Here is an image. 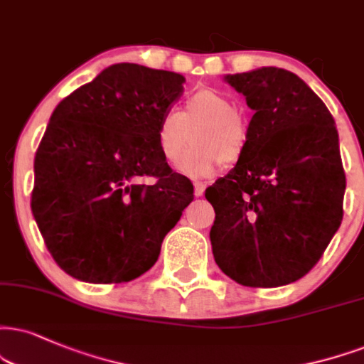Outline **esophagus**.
I'll list each match as a JSON object with an SVG mask.
<instances>
[{
  "mask_svg": "<svg viewBox=\"0 0 364 364\" xmlns=\"http://www.w3.org/2000/svg\"><path fill=\"white\" fill-rule=\"evenodd\" d=\"M204 191H205V183L196 181L194 182V196L196 197H200V196L204 194Z\"/></svg>",
  "mask_w": 364,
  "mask_h": 364,
  "instance_id": "34e87169",
  "label": "esophagus"
}]
</instances>
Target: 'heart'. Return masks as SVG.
<instances>
[{"instance_id": "b5f03b06", "label": "heart", "mask_w": 364, "mask_h": 364, "mask_svg": "<svg viewBox=\"0 0 364 364\" xmlns=\"http://www.w3.org/2000/svg\"><path fill=\"white\" fill-rule=\"evenodd\" d=\"M192 145L178 161L177 170L199 178L216 172L224 161L235 165L248 150V128L236 105L216 89H200L189 96L182 111L168 109L156 127V146L168 164L178 160L183 148Z\"/></svg>"}]
</instances>
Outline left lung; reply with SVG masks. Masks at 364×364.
Listing matches in <instances>:
<instances>
[{
  "label": "left lung",
  "instance_id": "1",
  "mask_svg": "<svg viewBox=\"0 0 364 364\" xmlns=\"http://www.w3.org/2000/svg\"><path fill=\"white\" fill-rule=\"evenodd\" d=\"M224 80L255 111L248 150L205 191L218 267L246 287H282L319 262L346 191L333 114L299 75L262 67Z\"/></svg>",
  "mask_w": 364,
  "mask_h": 364
}]
</instances>
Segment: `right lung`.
I'll list each match as a JSON object with an SVG mask.
<instances>
[{
	"instance_id": "obj_1",
	"label": "right lung",
	"mask_w": 364,
	"mask_h": 364,
	"mask_svg": "<svg viewBox=\"0 0 364 364\" xmlns=\"http://www.w3.org/2000/svg\"><path fill=\"white\" fill-rule=\"evenodd\" d=\"M186 77L114 64L58 102L35 155L31 213L58 267L89 284H121L159 259L194 199L156 146L161 114ZM154 176L145 184L142 178Z\"/></svg>"
}]
</instances>
